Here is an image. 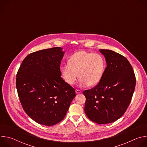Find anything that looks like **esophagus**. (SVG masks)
Instances as JSON below:
<instances>
[{"label": "esophagus", "instance_id": "34e87169", "mask_svg": "<svg viewBox=\"0 0 147 147\" xmlns=\"http://www.w3.org/2000/svg\"><path fill=\"white\" fill-rule=\"evenodd\" d=\"M76 94H81V93H82V92L79 90H76Z\"/></svg>", "mask_w": 147, "mask_h": 147}]
</instances>
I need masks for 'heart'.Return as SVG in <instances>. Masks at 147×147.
Here are the masks:
<instances>
[{"instance_id": "b5f03b06", "label": "heart", "mask_w": 147, "mask_h": 147, "mask_svg": "<svg viewBox=\"0 0 147 147\" xmlns=\"http://www.w3.org/2000/svg\"><path fill=\"white\" fill-rule=\"evenodd\" d=\"M106 68L103 56L81 51L74 53L69 60V64L61 68L63 78L69 85H73L79 77L81 87H93L102 80Z\"/></svg>"}]
</instances>
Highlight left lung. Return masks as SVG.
<instances>
[{
    "instance_id": "8db88e82",
    "label": "left lung",
    "mask_w": 147,
    "mask_h": 147,
    "mask_svg": "<svg viewBox=\"0 0 147 147\" xmlns=\"http://www.w3.org/2000/svg\"><path fill=\"white\" fill-rule=\"evenodd\" d=\"M107 63L103 78L94 88L83 92L84 111L98 124L112 123L127 110L134 91L136 77L128 60L111 50L99 49Z\"/></svg>"
}]
</instances>
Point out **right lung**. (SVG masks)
Masks as SVG:
<instances>
[{
    "mask_svg": "<svg viewBox=\"0 0 147 147\" xmlns=\"http://www.w3.org/2000/svg\"><path fill=\"white\" fill-rule=\"evenodd\" d=\"M60 47L28 55L16 76V88L23 109L36 123L50 126L65 117L75 90L61 77Z\"/></svg>",
    "mask_w": 147,
    "mask_h": 147,
    "instance_id": "obj_1",
    "label": "right lung"
}]
</instances>
